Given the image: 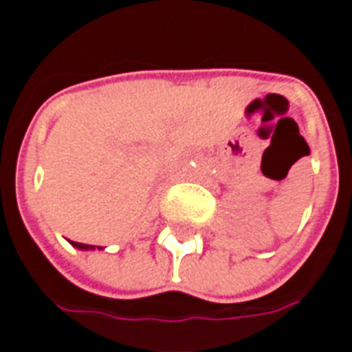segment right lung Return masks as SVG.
<instances>
[{"label": "right lung", "mask_w": 352, "mask_h": 352, "mask_svg": "<svg viewBox=\"0 0 352 352\" xmlns=\"http://www.w3.org/2000/svg\"><path fill=\"white\" fill-rule=\"evenodd\" d=\"M73 247H77V249H94V245H85V243H79V241H72ZM101 249V247H98Z\"/></svg>", "instance_id": "1"}]
</instances>
